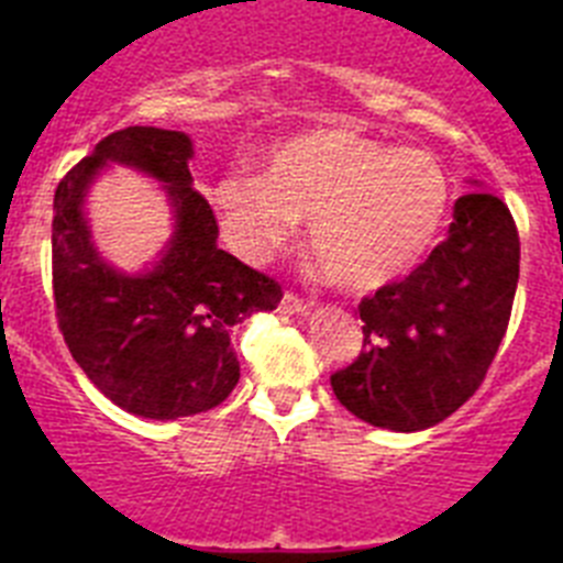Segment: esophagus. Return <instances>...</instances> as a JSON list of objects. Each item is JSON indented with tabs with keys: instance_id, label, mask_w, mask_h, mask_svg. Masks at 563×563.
<instances>
[{
	"instance_id": "1",
	"label": "esophagus",
	"mask_w": 563,
	"mask_h": 563,
	"mask_svg": "<svg viewBox=\"0 0 563 563\" xmlns=\"http://www.w3.org/2000/svg\"><path fill=\"white\" fill-rule=\"evenodd\" d=\"M307 310H310V305L301 301L298 296H292V292H285V296H282V305H278V312H285V316H305Z\"/></svg>"
}]
</instances>
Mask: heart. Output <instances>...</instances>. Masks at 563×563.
Listing matches in <instances>:
<instances>
[{
    "label": "heart",
    "mask_w": 563,
    "mask_h": 563,
    "mask_svg": "<svg viewBox=\"0 0 563 563\" xmlns=\"http://www.w3.org/2000/svg\"><path fill=\"white\" fill-rule=\"evenodd\" d=\"M225 239L251 262L282 251L307 220L327 276L375 290L420 262L451 206L434 154L397 148L352 129H312L278 143L267 172L231 168L211 186Z\"/></svg>",
    "instance_id": "1"
}]
</instances>
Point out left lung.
Returning <instances> with one entry per match:
<instances>
[{"instance_id": "1", "label": "left lung", "mask_w": 563, "mask_h": 563, "mask_svg": "<svg viewBox=\"0 0 563 563\" xmlns=\"http://www.w3.org/2000/svg\"><path fill=\"white\" fill-rule=\"evenodd\" d=\"M516 285L514 217L494 194H465L454 206L449 239L409 278L361 301L363 352L330 377L343 409L400 434L454 415L485 380Z\"/></svg>"}]
</instances>
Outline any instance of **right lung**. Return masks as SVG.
Segmentation results:
<instances>
[{
	"instance_id": "add662e5",
	"label": "right lung",
	"mask_w": 563,
	"mask_h": 563,
	"mask_svg": "<svg viewBox=\"0 0 563 563\" xmlns=\"http://www.w3.org/2000/svg\"><path fill=\"white\" fill-rule=\"evenodd\" d=\"M186 132L129 126L67 172L53 200V292L69 352L103 397L143 420L220 406L239 383L231 327L271 312L282 287L217 247L213 211L194 191ZM112 165L162 186L173 236L141 272L114 268L88 225V191Z\"/></svg>"
}]
</instances>
